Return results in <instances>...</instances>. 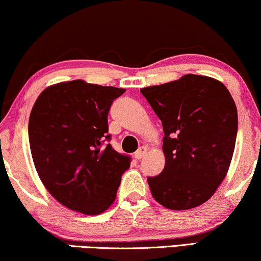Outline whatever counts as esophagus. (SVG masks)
I'll use <instances>...</instances> for the list:
<instances>
[{
	"label": "esophagus",
	"mask_w": 261,
	"mask_h": 261,
	"mask_svg": "<svg viewBox=\"0 0 261 261\" xmlns=\"http://www.w3.org/2000/svg\"><path fill=\"white\" fill-rule=\"evenodd\" d=\"M147 151H148V148L146 147V146H141V147L137 149L136 153H135V158H136V160H141L143 155L147 153Z\"/></svg>",
	"instance_id": "1"
}]
</instances>
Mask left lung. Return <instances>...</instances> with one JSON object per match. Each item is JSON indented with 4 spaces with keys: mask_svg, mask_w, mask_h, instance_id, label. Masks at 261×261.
<instances>
[{
    "mask_svg": "<svg viewBox=\"0 0 261 261\" xmlns=\"http://www.w3.org/2000/svg\"><path fill=\"white\" fill-rule=\"evenodd\" d=\"M163 125L164 169L148 176L152 196L181 211L206 202L228 172L238 114L220 81L199 74L141 89Z\"/></svg>",
    "mask_w": 261,
    "mask_h": 261,
    "instance_id": "1",
    "label": "left lung"
}]
</instances>
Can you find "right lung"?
Wrapping results in <instances>:
<instances>
[{"label":"right lung","instance_id":"1","mask_svg":"<svg viewBox=\"0 0 261 261\" xmlns=\"http://www.w3.org/2000/svg\"><path fill=\"white\" fill-rule=\"evenodd\" d=\"M124 88L82 80L47 87L29 116V145L44 187L60 203L99 215L116 197L131 158L118 153L108 135V113Z\"/></svg>","mask_w":261,"mask_h":261}]
</instances>
